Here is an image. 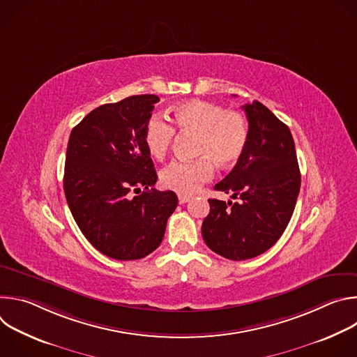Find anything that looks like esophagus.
Returning a JSON list of instances; mask_svg holds the SVG:
<instances>
[{"label": "esophagus", "mask_w": 357, "mask_h": 357, "mask_svg": "<svg viewBox=\"0 0 357 357\" xmlns=\"http://www.w3.org/2000/svg\"><path fill=\"white\" fill-rule=\"evenodd\" d=\"M178 199H179V203H188L190 200V196H188V195H178Z\"/></svg>", "instance_id": "obj_1"}]
</instances>
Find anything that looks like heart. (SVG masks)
<instances>
[{
	"instance_id": "heart-1",
	"label": "heart",
	"mask_w": 357,
	"mask_h": 357,
	"mask_svg": "<svg viewBox=\"0 0 357 357\" xmlns=\"http://www.w3.org/2000/svg\"><path fill=\"white\" fill-rule=\"evenodd\" d=\"M174 123L183 134L196 135V161H174L160 175L164 188L181 195L195 193L215 175L212 160L220 168L234 165L248 141V126L238 112L226 110L208 101H185L172 109ZM175 128L161 116L151 117L145 126L144 142L151 157L161 160L174 141Z\"/></svg>"
}]
</instances>
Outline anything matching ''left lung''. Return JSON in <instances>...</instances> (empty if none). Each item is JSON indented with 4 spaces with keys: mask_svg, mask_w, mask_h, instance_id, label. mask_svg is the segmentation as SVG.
<instances>
[{
    "mask_svg": "<svg viewBox=\"0 0 357 357\" xmlns=\"http://www.w3.org/2000/svg\"><path fill=\"white\" fill-rule=\"evenodd\" d=\"M248 120L244 154L216 190L238 202L209 199L202 236L219 256L241 261L273 247L287 229L301 188L289 128L260 101L243 106Z\"/></svg>",
    "mask_w": 357,
    "mask_h": 357,
    "instance_id": "1",
    "label": "left lung"
}]
</instances>
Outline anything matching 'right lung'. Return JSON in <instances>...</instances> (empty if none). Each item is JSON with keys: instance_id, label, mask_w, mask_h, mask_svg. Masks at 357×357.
<instances>
[{"instance_id": "obj_1", "label": "right lung", "mask_w": 357, "mask_h": 357, "mask_svg": "<svg viewBox=\"0 0 357 357\" xmlns=\"http://www.w3.org/2000/svg\"><path fill=\"white\" fill-rule=\"evenodd\" d=\"M158 101L155 94H141L103 105L69 137L63 176L69 209L91 245L114 260L154 251L178 206L172 190L154 188L158 176L144 142Z\"/></svg>"}]
</instances>
